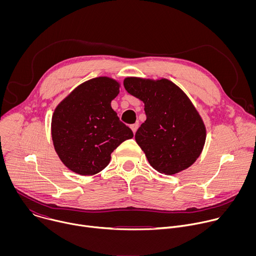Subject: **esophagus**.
<instances>
[{
  "label": "esophagus",
  "instance_id": "obj_1",
  "mask_svg": "<svg viewBox=\"0 0 256 256\" xmlns=\"http://www.w3.org/2000/svg\"><path fill=\"white\" fill-rule=\"evenodd\" d=\"M138 128V124H132V126H130V128H132V130L134 132V134L136 132Z\"/></svg>",
  "mask_w": 256,
  "mask_h": 256
}]
</instances>
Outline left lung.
Returning <instances> with one entry per match:
<instances>
[{"label": "left lung", "mask_w": 256, "mask_h": 256, "mask_svg": "<svg viewBox=\"0 0 256 256\" xmlns=\"http://www.w3.org/2000/svg\"><path fill=\"white\" fill-rule=\"evenodd\" d=\"M126 90L144 103V120L136 140L151 166L167 175L192 165L206 142V128L196 109L169 80L126 78Z\"/></svg>", "instance_id": "left-lung-1"}]
</instances>
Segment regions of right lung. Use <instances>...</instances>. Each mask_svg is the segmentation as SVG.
Here are the masks:
<instances>
[{"mask_svg":"<svg viewBox=\"0 0 256 256\" xmlns=\"http://www.w3.org/2000/svg\"><path fill=\"white\" fill-rule=\"evenodd\" d=\"M120 84L107 77L78 86L56 108L52 136L62 162L81 175H93L110 162V155L132 130L112 108Z\"/></svg>","mask_w":256,"mask_h":256,"instance_id":"obj_1","label":"right lung"}]
</instances>
